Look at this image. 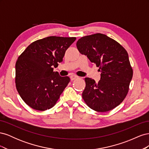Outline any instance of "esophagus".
<instances>
[{
	"label": "esophagus",
	"instance_id": "obj_1",
	"mask_svg": "<svg viewBox=\"0 0 149 149\" xmlns=\"http://www.w3.org/2000/svg\"><path fill=\"white\" fill-rule=\"evenodd\" d=\"M77 78H78V76H76V75H71V76H70V79H71V80H74V79H77Z\"/></svg>",
	"mask_w": 149,
	"mask_h": 149
}]
</instances>
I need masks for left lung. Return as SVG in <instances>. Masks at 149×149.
I'll use <instances>...</instances> for the list:
<instances>
[{"mask_svg": "<svg viewBox=\"0 0 149 149\" xmlns=\"http://www.w3.org/2000/svg\"><path fill=\"white\" fill-rule=\"evenodd\" d=\"M78 49L99 67L101 79L96 83L85 78L82 97L91 109L97 112L113 109L127 96L133 76L127 51L116 40L102 33L81 37L76 43Z\"/></svg>", "mask_w": 149, "mask_h": 149, "instance_id": "8db88e82", "label": "left lung"}]
</instances>
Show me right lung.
<instances>
[{
  "instance_id": "right-lung-1",
  "label": "right lung",
  "mask_w": 149,
  "mask_h": 149,
  "mask_svg": "<svg viewBox=\"0 0 149 149\" xmlns=\"http://www.w3.org/2000/svg\"><path fill=\"white\" fill-rule=\"evenodd\" d=\"M75 37H48L29 45L15 64L17 91L24 101L33 109L45 111L55 106L70 81L53 71L63 61L66 49Z\"/></svg>"
}]
</instances>
